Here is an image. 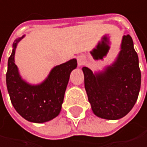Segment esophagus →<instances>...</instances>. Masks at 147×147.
Returning a JSON list of instances; mask_svg holds the SVG:
<instances>
[{
	"label": "esophagus",
	"mask_w": 147,
	"mask_h": 147,
	"mask_svg": "<svg viewBox=\"0 0 147 147\" xmlns=\"http://www.w3.org/2000/svg\"><path fill=\"white\" fill-rule=\"evenodd\" d=\"M77 61H78V66L79 67H81L86 62V57L84 55H79L77 57Z\"/></svg>",
	"instance_id": "1"
}]
</instances>
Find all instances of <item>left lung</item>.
I'll list each match as a JSON object with an SVG mask.
<instances>
[{
    "mask_svg": "<svg viewBox=\"0 0 147 147\" xmlns=\"http://www.w3.org/2000/svg\"><path fill=\"white\" fill-rule=\"evenodd\" d=\"M85 89L93 113L99 118L115 120L129 113L135 105L141 84L139 57L132 37H122L114 61L102 70L82 67Z\"/></svg>",
    "mask_w": 147,
    "mask_h": 147,
    "instance_id": "obj_1",
    "label": "left lung"
}]
</instances>
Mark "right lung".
<instances>
[{
  "mask_svg": "<svg viewBox=\"0 0 147 147\" xmlns=\"http://www.w3.org/2000/svg\"><path fill=\"white\" fill-rule=\"evenodd\" d=\"M24 37L25 34L13 43L6 74L7 92L13 107L22 118L29 122L45 123L60 114L70 74L77 67V60L71 59L53 67L43 81L31 84L22 77L14 61L17 45Z\"/></svg>",
  "mask_w": 147,
  "mask_h": 147,
  "instance_id": "obj_1",
  "label": "right lung"
}]
</instances>
